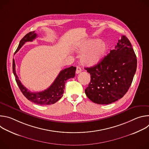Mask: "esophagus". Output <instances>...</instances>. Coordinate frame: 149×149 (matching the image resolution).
Returning a JSON list of instances; mask_svg holds the SVG:
<instances>
[{"label":"esophagus","mask_w":149,"mask_h":149,"mask_svg":"<svg viewBox=\"0 0 149 149\" xmlns=\"http://www.w3.org/2000/svg\"><path fill=\"white\" fill-rule=\"evenodd\" d=\"M81 72V67H77V70H76V74H79L80 72Z\"/></svg>","instance_id":"obj_1"}]
</instances>
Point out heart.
<instances>
[{"mask_svg": "<svg viewBox=\"0 0 149 149\" xmlns=\"http://www.w3.org/2000/svg\"><path fill=\"white\" fill-rule=\"evenodd\" d=\"M108 49V44L100 39H91L82 42L77 48V52L82 54L81 62L88 67H93L99 63Z\"/></svg>", "mask_w": 149, "mask_h": 149, "instance_id": "obj_1", "label": "heart"}]
</instances>
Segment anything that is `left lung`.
<instances>
[{"mask_svg":"<svg viewBox=\"0 0 149 149\" xmlns=\"http://www.w3.org/2000/svg\"><path fill=\"white\" fill-rule=\"evenodd\" d=\"M137 68V58L130 40L123 35L115 49L97 65L86 68L91 81L86 95L98 104H109L121 98L129 90Z\"/></svg>","mask_w":149,"mask_h":149,"instance_id":"8db88e82","label":"left lung"}]
</instances>
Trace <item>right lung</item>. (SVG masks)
Returning a JSON list of instances; mask_svg holds the SVG:
<instances>
[{
	"label": "right lung",
	"mask_w": 149,
	"mask_h": 149,
	"mask_svg": "<svg viewBox=\"0 0 149 149\" xmlns=\"http://www.w3.org/2000/svg\"><path fill=\"white\" fill-rule=\"evenodd\" d=\"M37 36L38 35L35 33V31L30 32L27 33L20 40L19 46L15 53L16 54L24 45L25 42L32 41L37 37ZM12 68L13 74L15 77V80L21 92L28 100L39 105H51L57 102L63 96L66 81L68 79L74 77L76 71V67H74L73 66L63 70L60 71L54 82L48 88L41 92L32 93L28 91L19 79L16 73L14 59H13Z\"/></svg>",
	"instance_id": "right-lung-1"
}]
</instances>
